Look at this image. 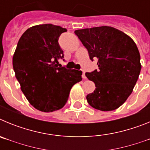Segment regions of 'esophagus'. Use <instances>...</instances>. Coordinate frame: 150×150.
I'll use <instances>...</instances> for the list:
<instances>
[{"label":"esophagus","mask_w":150,"mask_h":150,"mask_svg":"<svg viewBox=\"0 0 150 150\" xmlns=\"http://www.w3.org/2000/svg\"><path fill=\"white\" fill-rule=\"evenodd\" d=\"M82 71H83V76H83V78L84 79H86V75H85V71H83V70H82Z\"/></svg>","instance_id":"34e87169"}]
</instances>
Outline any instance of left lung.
I'll return each mask as SVG.
<instances>
[{
  "instance_id": "obj_1",
  "label": "left lung",
  "mask_w": 150,
  "mask_h": 150,
  "mask_svg": "<svg viewBox=\"0 0 150 150\" xmlns=\"http://www.w3.org/2000/svg\"><path fill=\"white\" fill-rule=\"evenodd\" d=\"M74 33L87 49L90 59H98V70L86 73L96 86L86 96L87 101L99 110L117 109L132 94L140 73L137 45L126 34L110 26L79 29Z\"/></svg>"
}]
</instances>
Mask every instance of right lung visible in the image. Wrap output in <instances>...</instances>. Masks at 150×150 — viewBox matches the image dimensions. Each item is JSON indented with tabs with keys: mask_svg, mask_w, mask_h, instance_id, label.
<instances>
[{
	"mask_svg": "<svg viewBox=\"0 0 150 150\" xmlns=\"http://www.w3.org/2000/svg\"><path fill=\"white\" fill-rule=\"evenodd\" d=\"M67 29L52 24L33 26L24 32L13 57L21 89L31 105L42 112H53L65 105L82 71L59 66L64 53L59 44Z\"/></svg>",
	"mask_w": 150,
	"mask_h": 150,
	"instance_id": "add662e5",
	"label": "right lung"
}]
</instances>
